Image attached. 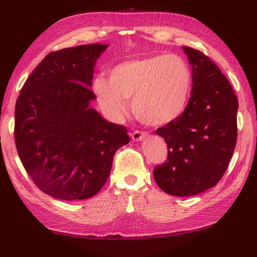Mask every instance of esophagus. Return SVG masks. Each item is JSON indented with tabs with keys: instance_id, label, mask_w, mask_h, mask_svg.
<instances>
[{
	"instance_id": "obj_1",
	"label": "esophagus",
	"mask_w": 257,
	"mask_h": 257,
	"mask_svg": "<svg viewBox=\"0 0 257 257\" xmlns=\"http://www.w3.org/2000/svg\"><path fill=\"white\" fill-rule=\"evenodd\" d=\"M147 136L146 133H142L138 132V130H135V132L132 134V139L134 142H141Z\"/></svg>"
}]
</instances>
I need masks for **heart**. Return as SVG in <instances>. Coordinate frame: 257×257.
Segmentation results:
<instances>
[{"label": "heart", "mask_w": 257, "mask_h": 257, "mask_svg": "<svg viewBox=\"0 0 257 257\" xmlns=\"http://www.w3.org/2000/svg\"><path fill=\"white\" fill-rule=\"evenodd\" d=\"M193 85L191 70L178 55L158 54L119 63L106 80L97 77L94 92L99 105L112 119L127 112L133 98L135 115L143 123L161 127L184 113Z\"/></svg>", "instance_id": "obj_1"}]
</instances>
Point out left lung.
I'll return each instance as SVG.
<instances>
[{
	"mask_svg": "<svg viewBox=\"0 0 257 257\" xmlns=\"http://www.w3.org/2000/svg\"><path fill=\"white\" fill-rule=\"evenodd\" d=\"M193 75L190 98L179 118L156 130L168 161L153 175L173 196H193L214 187L227 170L237 141L238 99L219 67L202 52L182 46Z\"/></svg>",
	"mask_w": 257,
	"mask_h": 257,
	"instance_id": "1",
	"label": "left lung"
}]
</instances>
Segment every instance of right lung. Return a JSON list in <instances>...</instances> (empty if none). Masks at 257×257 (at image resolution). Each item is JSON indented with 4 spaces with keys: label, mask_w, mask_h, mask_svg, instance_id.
Masks as SVG:
<instances>
[{
    "label": "right lung",
    "mask_w": 257,
    "mask_h": 257,
    "mask_svg": "<svg viewBox=\"0 0 257 257\" xmlns=\"http://www.w3.org/2000/svg\"><path fill=\"white\" fill-rule=\"evenodd\" d=\"M106 44L47 54L21 88L15 139L25 170L45 194L63 201L93 197L105 184L127 129L90 107L96 60Z\"/></svg>",
    "instance_id": "obj_1"
}]
</instances>
